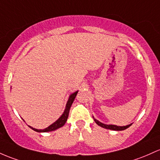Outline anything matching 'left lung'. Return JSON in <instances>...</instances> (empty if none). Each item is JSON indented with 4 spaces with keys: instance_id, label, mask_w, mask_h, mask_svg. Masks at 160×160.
Returning <instances> with one entry per match:
<instances>
[{
    "instance_id": "8db88e82",
    "label": "left lung",
    "mask_w": 160,
    "mask_h": 160,
    "mask_svg": "<svg viewBox=\"0 0 160 160\" xmlns=\"http://www.w3.org/2000/svg\"><path fill=\"white\" fill-rule=\"evenodd\" d=\"M92 118H93L95 122H96L98 125L100 126V127L103 128H106V129L113 130V131H123V130L127 129L128 128H129L130 126L132 124H128V125H126V126H117V125H115V124H103V123L100 122L99 121L97 120V119L95 118L93 116H92Z\"/></svg>"
}]
</instances>
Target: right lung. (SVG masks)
I'll list each match as a JSON object with an SVG mask.
<instances>
[{
    "label": "right lung",
    "mask_w": 160,
    "mask_h": 160,
    "mask_svg": "<svg viewBox=\"0 0 160 160\" xmlns=\"http://www.w3.org/2000/svg\"><path fill=\"white\" fill-rule=\"evenodd\" d=\"M77 92L78 91H76L74 92L73 93H72L70 95L69 98H68V102H67V104H66V107H65V109H64V112H63L62 115H61V117L58 119L56 122H54L53 124H52L51 125H49L48 128L45 129H36L34 128L31 127V126H29L30 128H32L33 131H36V132H48V131H55V130L60 128L63 127L65 124L67 120H68V115H69V112H70V108H71L72 103L74 101L75 97H76ZM23 120V119H22ZM24 121V120H23Z\"/></svg>",
    "instance_id": "right-lung-1"
}]
</instances>
